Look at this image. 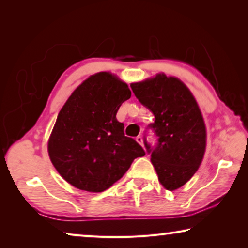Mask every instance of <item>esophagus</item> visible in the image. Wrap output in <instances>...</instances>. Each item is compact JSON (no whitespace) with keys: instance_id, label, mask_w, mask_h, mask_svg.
I'll use <instances>...</instances> for the list:
<instances>
[{"instance_id":"34e87169","label":"esophagus","mask_w":248,"mask_h":248,"mask_svg":"<svg viewBox=\"0 0 248 248\" xmlns=\"http://www.w3.org/2000/svg\"><path fill=\"white\" fill-rule=\"evenodd\" d=\"M136 141H137L139 144L143 145V138H142L141 136H138V137L136 138Z\"/></svg>"}]
</instances>
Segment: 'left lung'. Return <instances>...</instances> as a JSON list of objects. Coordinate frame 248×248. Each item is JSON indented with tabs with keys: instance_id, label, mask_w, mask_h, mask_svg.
<instances>
[{
	"instance_id": "obj_1",
	"label": "left lung",
	"mask_w": 248,
	"mask_h": 248,
	"mask_svg": "<svg viewBox=\"0 0 248 248\" xmlns=\"http://www.w3.org/2000/svg\"><path fill=\"white\" fill-rule=\"evenodd\" d=\"M130 86L155 117L148 129L156 136V144L144 140V145L159 183L167 190L177 189L199 169L205 151L207 133L198 104L180 79L164 73Z\"/></svg>"
}]
</instances>
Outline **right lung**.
Wrapping results in <instances>:
<instances>
[{
  "label": "right lung",
  "instance_id": "add662e5",
  "mask_svg": "<svg viewBox=\"0 0 248 248\" xmlns=\"http://www.w3.org/2000/svg\"><path fill=\"white\" fill-rule=\"evenodd\" d=\"M130 97L127 84L99 72L85 79L61 108L48 152L58 173L72 186L102 192L123 177L134 158L145 155L116 118Z\"/></svg>",
  "mask_w": 248,
  "mask_h": 248
}]
</instances>
